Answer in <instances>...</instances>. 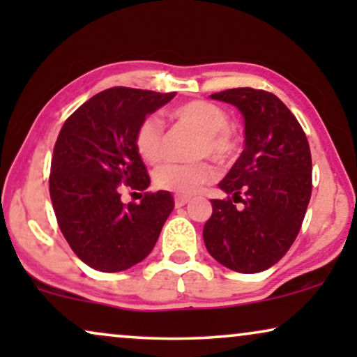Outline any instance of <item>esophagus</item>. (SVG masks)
Returning <instances> with one entry per match:
<instances>
[{
  "mask_svg": "<svg viewBox=\"0 0 357 357\" xmlns=\"http://www.w3.org/2000/svg\"><path fill=\"white\" fill-rule=\"evenodd\" d=\"M174 202H175V208H182L190 202V198L188 197H180V195H177V197L174 198Z\"/></svg>",
  "mask_w": 357,
  "mask_h": 357,
  "instance_id": "obj_1",
  "label": "esophagus"
}]
</instances>
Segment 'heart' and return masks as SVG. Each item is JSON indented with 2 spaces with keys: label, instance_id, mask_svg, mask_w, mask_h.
<instances>
[{
  "label": "heart",
  "instance_id": "1",
  "mask_svg": "<svg viewBox=\"0 0 357 357\" xmlns=\"http://www.w3.org/2000/svg\"><path fill=\"white\" fill-rule=\"evenodd\" d=\"M172 116L182 125L192 126L202 133L197 155H211L219 162H226L236 154L237 141L229 128V115L221 107L204 100H188L174 107ZM135 148L139 158L155 164L164 155V123L158 115H148L139 121L135 131ZM218 177V169L209 160L195 164L169 162L154 172V185L164 192L187 197L199 192L204 185Z\"/></svg>",
  "mask_w": 357,
  "mask_h": 357
}]
</instances>
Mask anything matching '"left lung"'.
Masks as SVG:
<instances>
[{"label":"left lung","mask_w":357,"mask_h":357,"mask_svg":"<svg viewBox=\"0 0 357 357\" xmlns=\"http://www.w3.org/2000/svg\"><path fill=\"white\" fill-rule=\"evenodd\" d=\"M211 97L242 112L245 149L219 183L227 198L211 199L204 245L229 270L265 271L286 255L304 221L312 195L309 141L271 92L236 87Z\"/></svg>","instance_id":"8db88e82"}]
</instances>
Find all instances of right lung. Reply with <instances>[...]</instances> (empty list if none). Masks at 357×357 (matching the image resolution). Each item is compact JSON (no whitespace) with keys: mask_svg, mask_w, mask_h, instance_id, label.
<instances>
[{"mask_svg":"<svg viewBox=\"0 0 357 357\" xmlns=\"http://www.w3.org/2000/svg\"><path fill=\"white\" fill-rule=\"evenodd\" d=\"M133 87L91 97L61 126L50 167V198L71 250L97 271L116 273L143 261L174 209L169 192H145L139 204L121 203L123 186L149 187L136 153L135 131L146 115L174 99Z\"/></svg>","mask_w":357,"mask_h":357,"instance_id":"add662e5","label":"right lung"}]
</instances>
